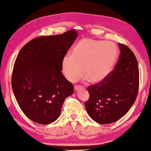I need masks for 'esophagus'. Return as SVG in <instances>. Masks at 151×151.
Masks as SVG:
<instances>
[{
    "instance_id": "34e87169",
    "label": "esophagus",
    "mask_w": 151,
    "mask_h": 151,
    "mask_svg": "<svg viewBox=\"0 0 151 151\" xmlns=\"http://www.w3.org/2000/svg\"><path fill=\"white\" fill-rule=\"evenodd\" d=\"M74 89H75L76 91H78L80 90H83V89H84V88H83V86H75Z\"/></svg>"
}]
</instances>
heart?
<instances>
[{
	"label": "heart",
	"instance_id": "b5f03b06",
	"mask_svg": "<svg viewBox=\"0 0 151 151\" xmlns=\"http://www.w3.org/2000/svg\"><path fill=\"white\" fill-rule=\"evenodd\" d=\"M118 48L113 42L86 38L71 49L70 56L64 57L61 67L67 80L75 82L83 75L90 82L98 83L109 75L118 57Z\"/></svg>",
	"mask_w": 151,
	"mask_h": 151
}]
</instances>
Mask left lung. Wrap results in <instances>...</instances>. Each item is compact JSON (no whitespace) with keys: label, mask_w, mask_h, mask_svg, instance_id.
Instances as JSON below:
<instances>
[{"label":"left lung","mask_w":151,"mask_h":151,"mask_svg":"<svg viewBox=\"0 0 151 151\" xmlns=\"http://www.w3.org/2000/svg\"><path fill=\"white\" fill-rule=\"evenodd\" d=\"M119 58L114 70L104 80L90 86L89 100L85 107L95 122L102 124L114 122L132 107L139 88V70L131 49L118 43Z\"/></svg>","instance_id":"left-lung-1"}]
</instances>
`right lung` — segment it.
<instances>
[{
  "instance_id": "right-lung-1",
  "label": "right lung",
  "mask_w": 151,
  "mask_h": 151,
  "mask_svg": "<svg viewBox=\"0 0 151 151\" xmlns=\"http://www.w3.org/2000/svg\"><path fill=\"white\" fill-rule=\"evenodd\" d=\"M71 29L27 43L17 57L12 88L21 110L29 119L49 124L58 119L73 86L61 73L62 60L77 38Z\"/></svg>"
}]
</instances>
